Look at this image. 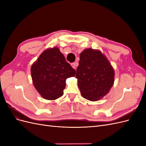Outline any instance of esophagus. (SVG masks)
I'll return each mask as SVG.
<instances>
[{"label":"esophagus","mask_w":146,"mask_h":146,"mask_svg":"<svg viewBox=\"0 0 146 146\" xmlns=\"http://www.w3.org/2000/svg\"><path fill=\"white\" fill-rule=\"evenodd\" d=\"M70 65H71L72 67L74 68V69H76V63H72L71 64H70Z\"/></svg>","instance_id":"esophagus-1"}]
</instances>
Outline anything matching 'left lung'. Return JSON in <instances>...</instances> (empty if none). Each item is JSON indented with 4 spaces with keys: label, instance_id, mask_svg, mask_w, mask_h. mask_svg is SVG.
Wrapping results in <instances>:
<instances>
[{
    "label": "left lung",
    "instance_id": "left-lung-1",
    "mask_svg": "<svg viewBox=\"0 0 146 146\" xmlns=\"http://www.w3.org/2000/svg\"><path fill=\"white\" fill-rule=\"evenodd\" d=\"M76 78L83 98L98 101L107 95L113 86L114 70L100 50L86 48L80 55Z\"/></svg>",
    "mask_w": 146,
    "mask_h": 146
}]
</instances>
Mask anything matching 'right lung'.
<instances>
[{
  "instance_id": "right-lung-1",
  "label": "right lung",
  "mask_w": 146,
  "mask_h": 146,
  "mask_svg": "<svg viewBox=\"0 0 146 146\" xmlns=\"http://www.w3.org/2000/svg\"><path fill=\"white\" fill-rule=\"evenodd\" d=\"M33 85L42 98L55 100L63 95L66 80L76 70L66 61L58 47L47 48L31 67Z\"/></svg>"
}]
</instances>
